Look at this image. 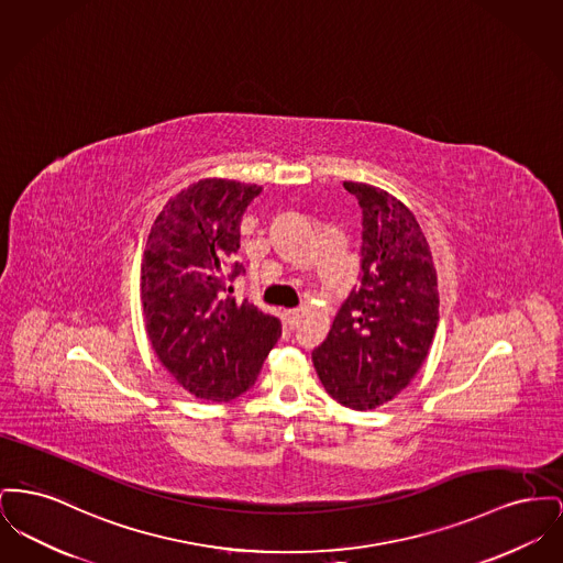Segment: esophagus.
<instances>
[{
	"label": "esophagus",
	"instance_id": "esophagus-1",
	"mask_svg": "<svg viewBox=\"0 0 563 563\" xmlns=\"http://www.w3.org/2000/svg\"><path fill=\"white\" fill-rule=\"evenodd\" d=\"M285 319H287V323H289V328H298L299 319H301V314H299V310H287L285 312Z\"/></svg>",
	"mask_w": 563,
	"mask_h": 563
}]
</instances>
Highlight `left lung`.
<instances>
[{
  "label": "left lung",
  "mask_w": 563,
  "mask_h": 563,
  "mask_svg": "<svg viewBox=\"0 0 563 563\" xmlns=\"http://www.w3.org/2000/svg\"><path fill=\"white\" fill-rule=\"evenodd\" d=\"M360 199L362 285L338 310L312 351L314 369L338 404L376 408L408 387L438 328V276L415 214L391 194L344 183Z\"/></svg>",
  "instance_id": "1"
}]
</instances>
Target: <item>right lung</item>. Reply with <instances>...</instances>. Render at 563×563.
I'll return each instance as SVG.
<instances>
[{"instance_id": "obj_1", "label": "right lung", "mask_w": 563, "mask_h": 563, "mask_svg": "<svg viewBox=\"0 0 563 563\" xmlns=\"http://www.w3.org/2000/svg\"><path fill=\"white\" fill-rule=\"evenodd\" d=\"M260 185L203 178L167 201L142 257V308L162 365L191 396L230 401L255 383L283 325L225 296L244 272L240 223Z\"/></svg>"}]
</instances>
